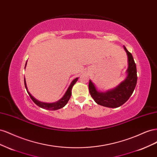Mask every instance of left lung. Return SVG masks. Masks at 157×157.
Instances as JSON below:
<instances>
[{"label":"left lung","mask_w":157,"mask_h":157,"mask_svg":"<svg viewBox=\"0 0 157 157\" xmlns=\"http://www.w3.org/2000/svg\"><path fill=\"white\" fill-rule=\"evenodd\" d=\"M124 48L127 54L128 61L127 77L124 81L115 88L108 90L106 92H100L98 91L94 83L90 80V94L98 105L110 108L120 107L128 101L136 88L137 80L136 65L132 54L125 46Z\"/></svg>","instance_id":"obj_1"}]
</instances>
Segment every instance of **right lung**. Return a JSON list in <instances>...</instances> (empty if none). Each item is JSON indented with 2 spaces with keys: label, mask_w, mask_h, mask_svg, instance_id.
I'll use <instances>...</instances> for the list:
<instances>
[{
  "label": "right lung",
  "mask_w": 157,
  "mask_h": 157,
  "mask_svg": "<svg viewBox=\"0 0 157 157\" xmlns=\"http://www.w3.org/2000/svg\"><path fill=\"white\" fill-rule=\"evenodd\" d=\"M26 65H27V62L25 63V66H26ZM77 80H78V78H76L75 79H74L72 81V82L71 83L70 86H69L67 90L66 91L65 94H64V96L62 98H61L59 101H56L55 103H44V102H41V101H38L37 99H36L34 97L31 96V94L29 92V91H28L25 78H24V83H25V88L27 90V93L29 94L30 98H31V99L33 101V102H34L36 105H38L39 107L42 108V109H48V110H51V111H55V110H58V109H59L63 107L66 105V104L67 103L68 101L69 100V99L71 96V90H72L73 86H74V84L76 82H77Z\"/></svg>",
  "instance_id": "add662e5"
}]
</instances>
